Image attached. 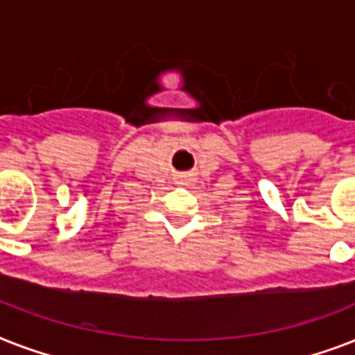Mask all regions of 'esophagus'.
Wrapping results in <instances>:
<instances>
[{"label": "esophagus", "mask_w": 355, "mask_h": 355, "mask_svg": "<svg viewBox=\"0 0 355 355\" xmlns=\"http://www.w3.org/2000/svg\"><path fill=\"white\" fill-rule=\"evenodd\" d=\"M184 182H186V184H189V182H191V178H184Z\"/></svg>", "instance_id": "34e87169"}]
</instances>
